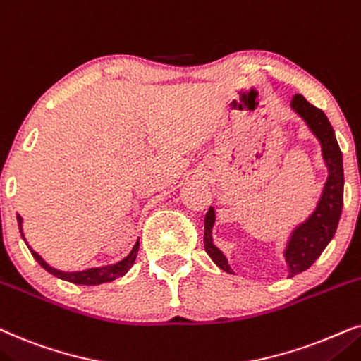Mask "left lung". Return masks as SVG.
<instances>
[{
    "instance_id": "obj_1",
    "label": "left lung",
    "mask_w": 361,
    "mask_h": 361,
    "mask_svg": "<svg viewBox=\"0 0 361 361\" xmlns=\"http://www.w3.org/2000/svg\"><path fill=\"white\" fill-rule=\"evenodd\" d=\"M290 109L304 120L309 130L319 140L322 158L329 171L314 211L302 223L292 228L282 247V256L289 269V277H294L307 271L335 236L343 206V158L334 127L324 110L314 107L300 94L292 97ZM214 224L216 211L211 206L204 216V251L219 269L228 274H234L226 254L214 244Z\"/></svg>"
}]
</instances>
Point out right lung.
<instances>
[{
    "label": "right lung",
    "mask_w": 361,
    "mask_h": 361,
    "mask_svg": "<svg viewBox=\"0 0 361 361\" xmlns=\"http://www.w3.org/2000/svg\"><path fill=\"white\" fill-rule=\"evenodd\" d=\"M16 219H18L19 231H21L23 241L26 243V246L31 251L32 257H35L36 261L41 264V267H44L46 271L52 274L54 277L62 279V281H67V282H72V284H77V286H99V284H104V282H112V281H115V279L125 276V274L130 271L133 262H135L137 254H138V246H140V239H137V243L133 244L132 251L128 252L127 256L122 259V261H118L115 264H109V266L90 267V269H85V271H74V272L59 271V269L52 267L51 264H47L44 259H42V256H39V254H37L35 249L27 244L26 238H24V233H23V218L19 214H16Z\"/></svg>",
    "instance_id": "right-lung-1"
}]
</instances>
